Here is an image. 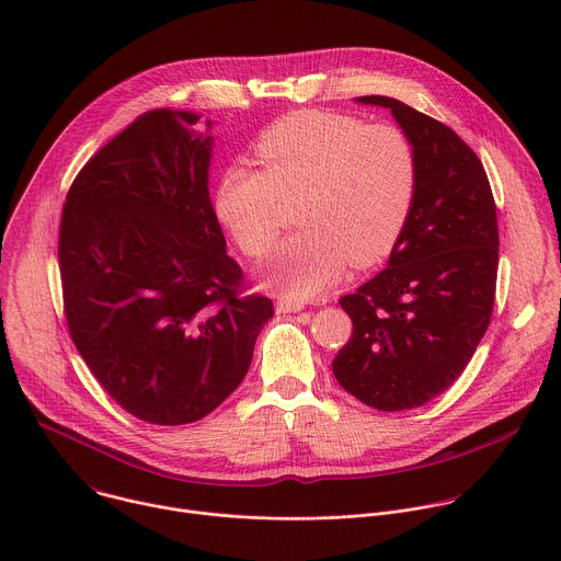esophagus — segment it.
<instances>
[{"label":"esophagus","mask_w":561,"mask_h":561,"mask_svg":"<svg viewBox=\"0 0 561 561\" xmlns=\"http://www.w3.org/2000/svg\"><path fill=\"white\" fill-rule=\"evenodd\" d=\"M299 310H304V304L288 297L277 299V312H299Z\"/></svg>","instance_id":"obj_1"}]
</instances>
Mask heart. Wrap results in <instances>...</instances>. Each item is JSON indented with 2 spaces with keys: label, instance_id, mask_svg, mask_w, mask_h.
Wrapping results in <instances>:
<instances>
[{
  "label": "heart",
  "instance_id": "heart-1",
  "mask_svg": "<svg viewBox=\"0 0 561 561\" xmlns=\"http://www.w3.org/2000/svg\"><path fill=\"white\" fill-rule=\"evenodd\" d=\"M264 171L230 164L213 208L234 242L264 257L279 230V202L297 195L295 234L277 249L266 279L301 301L322 293L346 264L386 257L404 230L417 193V150L394 124H366L329 111H295L253 144Z\"/></svg>",
  "mask_w": 561,
  "mask_h": 561
}]
</instances>
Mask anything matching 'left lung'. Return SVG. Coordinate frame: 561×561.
Returning <instances> with one entry per match:
<instances>
[{"instance_id":"8db88e82","label":"left lung","mask_w":561,"mask_h":561,"mask_svg":"<svg viewBox=\"0 0 561 561\" xmlns=\"http://www.w3.org/2000/svg\"><path fill=\"white\" fill-rule=\"evenodd\" d=\"M390 108L417 150V193L388 266L340 299L353 335L333 359L344 390L377 411H409L466 368L493 314L500 232L486 171L446 124L404 102Z\"/></svg>"}]
</instances>
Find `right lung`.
<instances>
[{"label": "right lung", "instance_id": "obj_1", "mask_svg": "<svg viewBox=\"0 0 561 561\" xmlns=\"http://www.w3.org/2000/svg\"><path fill=\"white\" fill-rule=\"evenodd\" d=\"M197 122L173 108L139 115L77 173L59 224L72 344L126 413L159 426L213 413L273 317L226 255L208 197L213 137Z\"/></svg>", "mask_w": 561, "mask_h": 561}]
</instances>
